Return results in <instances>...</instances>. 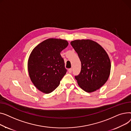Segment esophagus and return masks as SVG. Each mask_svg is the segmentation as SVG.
<instances>
[{
  "label": "esophagus",
  "mask_w": 131,
  "mask_h": 131,
  "mask_svg": "<svg viewBox=\"0 0 131 131\" xmlns=\"http://www.w3.org/2000/svg\"><path fill=\"white\" fill-rule=\"evenodd\" d=\"M72 68L69 69V70H68V72H69V73H71V72H72Z\"/></svg>",
  "instance_id": "34e87169"
}]
</instances>
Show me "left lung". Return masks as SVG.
I'll return each mask as SVG.
<instances>
[{
  "mask_svg": "<svg viewBox=\"0 0 131 131\" xmlns=\"http://www.w3.org/2000/svg\"><path fill=\"white\" fill-rule=\"evenodd\" d=\"M70 43L81 63L80 73L75 75L78 85L88 93L102 87L108 79L111 68L106 52L97 42L90 40H74Z\"/></svg>",
  "mask_w": 131,
  "mask_h": 131,
  "instance_id": "1",
  "label": "left lung"
}]
</instances>
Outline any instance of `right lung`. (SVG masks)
Returning <instances> with one entry per match:
<instances>
[{
	"instance_id": "right-lung-1",
	"label": "right lung",
	"mask_w": 131,
	"mask_h": 131,
	"mask_svg": "<svg viewBox=\"0 0 131 131\" xmlns=\"http://www.w3.org/2000/svg\"><path fill=\"white\" fill-rule=\"evenodd\" d=\"M68 42L63 40L49 38L33 49L28 61V70L34 86L45 94L54 90L67 70L60 52Z\"/></svg>"
}]
</instances>
